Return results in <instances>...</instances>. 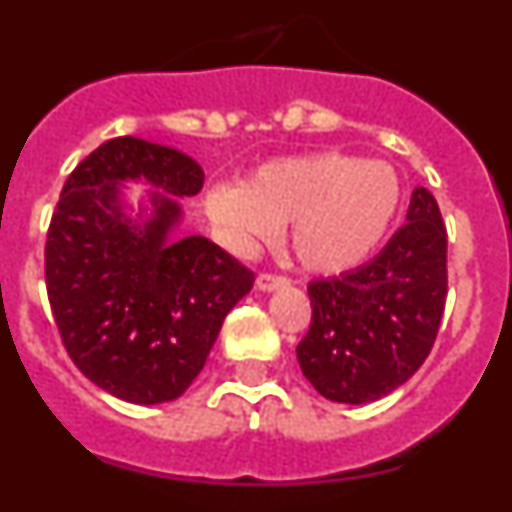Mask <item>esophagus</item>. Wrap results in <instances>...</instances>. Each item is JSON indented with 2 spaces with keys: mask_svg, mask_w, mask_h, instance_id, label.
Listing matches in <instances>:
<instances>
[{
  "mask_svg": "<svg viewBox=\"0 0 512 512\" xmlns=\"http://www.w3.org/2000/svg\"><path fill=\"white\" fill-rule=\"evenodd\" d=\"M289 284L287 277H277V274H261L259 279H256V287L261 289V292H277V289H284Z\"/></svg>",
  "mask_w": 512,
  "mask_h": 512,
  "instance_id": "1",
  "label": "esophagus"
}]
</instances>
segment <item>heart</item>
<instances>
[{
    "mask_svg": "<svg viewBox=\"0 0 512 512\" xmlns=\"http://www.w3.org/2000/svg\"><path fill=\"white\" fill-rule=\"evenodd\" d=\"M400 202V176L387 161L318 151L271 158L246 184H212L202 210L230 251L253 253L292 223L297 261L315 274H343L382 246Z\"/></svg>",
    "mask_w": 512,
    "mask_h": 512,
    "instance_id": "1",
    "label": "heart"
}]
</instances>
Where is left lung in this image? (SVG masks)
I'll use <instances>...</instances> for the list:
<instances>
[{
  "instance_id": "obj_1",
  "label": "left lung",
  "mask_w": 512,
  "mask_h": 512,
  "mask_svg": "<svg viewBox=\"0 0 512 512\" xmlns=\"http://www.w3.org/2000/svg\"><path fill=\"white\" fill-rule=\"evenodd\" d=\"M312 323L297 346L325 400L364 405L408 382L431 354L446 302V228L415 187L408 223L364 266L307 287Z\"/></svg>"
}]
</instances>
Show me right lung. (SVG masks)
<instances>
[{"mask_svg": "<svg viewBox=\"0 0 512 512\" xmlns=\"http://www.w3.org/2000/svg\"><path fill=\"white\" fill-rule=\"evenodd\" d=\"M130 183L144 187L135 201ZM202 184L192 156L125 135L71 171L53 212L45 284L63 346L84 377L133 405L184 395L253 287L205 235H179L182 200Z\"/></svg>", "mask_w": 512, "mask_h": 512, "instance_id": "add662e5", "label": "right lung"}]
</instances>
